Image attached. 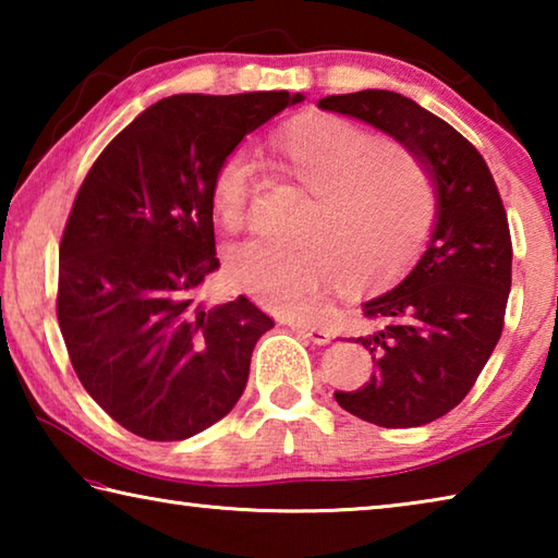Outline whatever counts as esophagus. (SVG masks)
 Listing matches in <instances>:
<instances>
[{
  "mask_svg": "<svg viewBox=\"0 0 558 558\" xmlns=\"http://www.w3.org/2000/svg\"><path fill=\"white\" fill-rule=\"evenodd\" d=\"M290 327H292V332H298L300 337H305L315 344H327L329 339H332V335H329L323 327H310V325H290Z\"/></svg>",
  "mask_w": 558,
  "mask_h": 558,
  "instance_id": "esophagus-1",
  "label": "esophagus"
}]
</instances>
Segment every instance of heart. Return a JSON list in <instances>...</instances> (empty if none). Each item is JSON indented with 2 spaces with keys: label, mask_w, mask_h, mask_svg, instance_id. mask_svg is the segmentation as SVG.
Masks as SVG:
<instances>
[{
  "label": "heart",
  "mask_w": 558,
  "mask_h": 558,
  "mask_svg": "<svg viewBox=\"0 0 558 558\" xmlns=\"http://www.w3.org/2000/svg\"><path fill=\"white\" fill-rule=\"evenodd\" d=\"M272 155L292 182L313 194L295 243H235L226 278L270 313L300 315L325 288H376L399 280L426 248L438 219V192L411 149L339 116L290 122ZM256 165L231 149L211 177V211L226 231L248 216Z\"/></svg>",
  "instance_id": "b5f03b06"
}]
</instances>
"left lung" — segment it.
<instances>
[{"mask_svg":"<svg viewBox=\"0 0 558 558\" xmlns=\"http://www.w3.org/2000/svg\"><path fill=\"white\" fill-rule=\"evenodd\" d=\"M389 132L438 184V223L428 251L399 288L364 302L376 374L356 391H335L356 418L413 428L465 399L502 337L512 288V235L499 189L475 145L411 98L359 90L319 100Z\"/></svg>","mask_w":558,"mask_h":558,"instance_id":"8db88e82","label":"left lung"}]
</instances>
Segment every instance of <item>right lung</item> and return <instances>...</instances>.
<instances>
[{
	"mask_svg": "<svg viewBox=\"0 0 558 558\" xmlns=\"http://www.w3.org/2000/svg\"><path fill=\"white\" fill-rule=\"evenodd\" d=\"M300 100L288 90L159 100L110 140L75 194L56 317L83 389L140 438H192L241 399L272 317L245 295L216 307L199 298L219 268L211 177Z\"/></svg>",
	"mask_w": 558,
	"mask_h": 558,
	"instance_id": "1",
	"label": "right lung"
}]
</instances>
